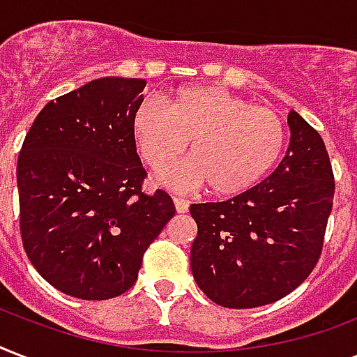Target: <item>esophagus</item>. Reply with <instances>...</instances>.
<instances>
[{"label": "esophagus", "instance_id": "obj_1", "mask_svg": "<svg viewBox=\"0 0 357 357\" xmlns=\"http://www.w3.org/2000/svg\"><path fill=\"white\" fill-rule=\"evenodd\" d=\"M174 206H176L178 213H187V209H189V202L179 197H174Z\"/></svg>", "mask_w": 357, "mask_h": 357}]
</instances>
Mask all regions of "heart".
<instances>
[{
    "mask_svg": "<svg viewBox=\"0 0 357 357\" xmlns=\"http://www.w3.org/2000/svg\"><path fill=\"white\" fill-rule=\"evenodd\" d=\"M140 155L155 172H165L185 153L192 157L165 176L170 187L209 183L219 197L251 189L271 172L287 142L281 116L217 86H190L172 99H144L130 119Z\"/></svg>",
    "mask_w": 357,
    "mask_h": 357,
    "instance_id": "obj_1",
    "label": "heart"
}]
</instances>
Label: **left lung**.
Returning a JSON list of instances; mask_svg holds the SVG:
<instances>
[{
    "label": "left lung",
    "mask_w": 357,
    "mask_h": 357,
    "mask_svg": "<svg viewBox=\"0 0 357 357\" xmlns=\"http://www.w3.org/2000/svg\"><path fill=\"white\" fill-rule=\"evenodd\" d=\"M290 146L258 185L225 202L192 204L195 281L217 305H268L305 281L322 255L333 208V170L322 136L288 114Z\"/></svg>",
    "instance_id": "obj_1"
}]
</instances>
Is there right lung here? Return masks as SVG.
Listing matches in <instances>:
<instances>
[{
    "mask_svg": "<svg viewBox=\"0 0 357 357\" xmlns=\"http://www.w3.org/2000/svg\"><path fill=\"white\" fill-rule=\"evenodd\" d=\"M146 80L106 76L65 93L35 118L16 167L20 234L29 262L59 292L121 296L144 252L176 213L146 170L130 119Z\"/></svg>",
    "mask_w": 357,
    "mask_h": 357,
    "instance_id": "add662e5",
    "label": "right lung"
}]
</instances>
